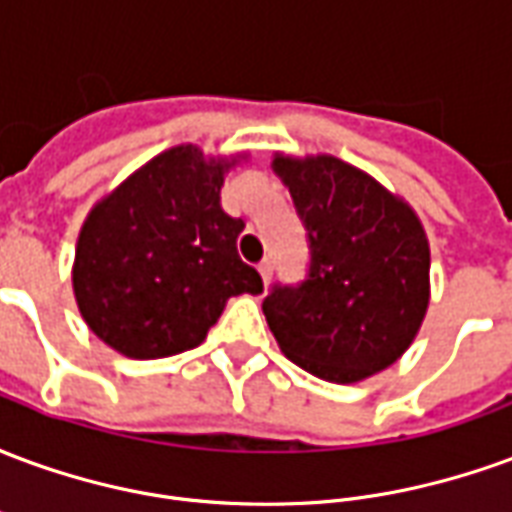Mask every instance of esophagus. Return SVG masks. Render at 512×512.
I'll return each mask as SVG.
<instances>
[{"label": "esophagus", "instance_id": "34e87169", "mask_svg": "<svg viewBox=\"0 0 512 512\" xmlns=\"http://www.w3.org/2000/svg\"><path fill=\"white\" fill-rule=\"evenodd\" d=\"M257 271H260V277H263V285H268V282H271V260H263V263L257 266Z\"/></svg>", "mask_w": 512, "mask_h": 512}]
</instances>
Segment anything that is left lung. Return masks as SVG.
<instances>
[{"mask_svg": "<svg viewBox=\"0 0 512 512\" xmlns=\"http://www.w3.org/2000/svg\"><path fill=\"white\" fill-rule=\"evenodd\" d=\"M310 238V274L263 299L268 329L290 362L332 384L395 365L430 301V246L403 197L334 156L271 161Z\"/></svg>", "mask_w": 512, "mask_h": 512, "instance_id": "left-lung-1", "label": "left lung"}]
</instances>
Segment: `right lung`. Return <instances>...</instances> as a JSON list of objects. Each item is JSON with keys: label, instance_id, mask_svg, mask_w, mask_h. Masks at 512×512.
I'll use <instances>...</instances> for the list:
<instances>
[{"label": "right lung", "instance_id": "add662e5", "mask_svg": "<svg viewBox=\"0 0 512 512\" xmlns=\"http://www.w3.org/2000/svg\"><path fill=\"white\" fill-rule=\"evenodd\" d=\"M246 158L169 147L87 213L73 296L90 332L128 359L197 348L230 296L263 293L238 257L241 219L222 208L224 175Z\"/></svg>", "mask_w": 512, "mask_h": 512}]
</instances>
